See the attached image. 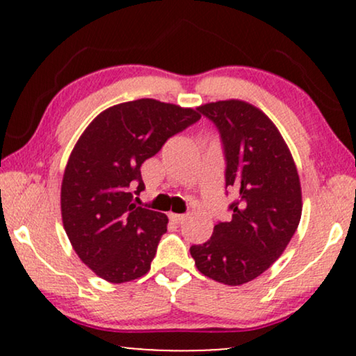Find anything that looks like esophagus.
Masks as SVG:
<instances>
[{
	"label": "esophagus",
	"instance_id": "obj_1",
	"mask_svg": "<svg viewBox=\"0 0 356 356\" xmlns=\"http://www.w3.org/2000/svg\"><path fill=\"white\" fill-rule=\"evenodd\" d=\"M184 218H186V216H183V213H170V220L175 223H183Z\"/></svg>",
	"mask_w": 356,
	"mask_h": 356
}]
</instances>
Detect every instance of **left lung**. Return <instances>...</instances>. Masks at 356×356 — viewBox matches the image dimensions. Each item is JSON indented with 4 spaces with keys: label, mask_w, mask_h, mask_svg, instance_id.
Masks as SVG:
<instances>
[{
    "label": "left lung",
    "mask_w": 356,
    "mask_h": 356,
    "mask_svg": "<svg viewBox=\"0 0 356 356\" xmlns=\"http://www.w3.org/2000/svg\"><path fill=\"white\" fill-rule=\"evenodd\" d=\"M217 126L225 154V186L235 194L232 220L211 240L189 248L197 270L225 285H243L282 256L301 218V186L289 145L254 105L220 100L197 106Z\"/></svg>",
    "instance_id": "obj_1"
}]
</instances>
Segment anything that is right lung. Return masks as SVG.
Returning <instances> with one entry per match:
<instances>
[{"label": "right lung", "instance_id": "1", "mask_svg": "<svg viewBox=\"0 0 356 356\" xmlns=\"http://www.w3.org/2000/svg\"><path fill=\"white\" fill-rule=\"evenodd\" d=\"M199 118L197 110L154 99L124 102L102 111L76 143L61 183L63 227L104 280L123 284L149 272L168 218L133 202L145 188L140 165Z\"/></svg>", "mask_w": 356, "mask_h": 356}]
</instances>
